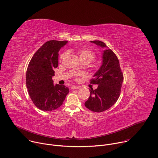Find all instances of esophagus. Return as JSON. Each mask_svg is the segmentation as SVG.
Masks as SVG:
<instances>
[{
  "label": "esophagus",
  "mask_w": 158,
  "mask_h": 158,
  "mask_svg": "<svg viewBox=\"0 0 158 158\" xmlns=\"http://www.w3.org/2000/svg\"><path fill=\"white\" fill-rule=\"evenodd\" d=\"M80 87L79 86H76V85H73L71 86V89H79Z\"/></svg>",
  "instance_id": "34e87169"
}]
</instances>
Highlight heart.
Here are the masks:
<instances>
[{"mask_svg":"<svg viewBox=\"0 0 158 158\" xmlns=\"http://www.w3.org/2000/svg\"><path fill=\"white\" fill-rule=\"evenodd\" d=\"M80 59L83 62H87L89 63L91 62L95 58V55L93 51L91 50L85 49V48H79L77 51ZM66 56V53H64L62 54L60 57V59H62L65 56ZM79 67H77V70H79Z\"/></svg>","mask_w":158,"mask_h":158,"instance_id":"b5f03b06","label":"heart"}]
</instances>
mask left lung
<instances>
[{"label": "left lung", "mask_w": 158, "mask_h": 158, "mask_svg": "<svg viewBox=\"0 0 158 158\" xmlns=\"http://www.w3.org/2000/svg\"><path fill=\"white\" fill-rule=\"evenodd\" d=\"M90 42L104 50L102 51L101 65L91 81L92 84H97L98 88L89 89L90 96L84 105L89 110L101 112L112 107L118 101L123 82V75L117 56L106 44L99 40Z\"/></svg>", "instance_id": "obj_1"}]
</instances>
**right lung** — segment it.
<instances>
[{
  "label": "right lung",
  "instance_id": "add662e5",
  "mask_svg": "<svg viewBox=\"0 0 158 158\" xmlns=\"http://www.w3.org/2000/svg\"><path fill=\"white\" fill-rule=\"evenodd\" d=\"M68 42L51 40L42 45L32 57L26 72V85L35 106L44 111L59 108L69 93V88L54 84L52 77L58 66L59 51Z\"/></svg>",
  "mask_w": 158,
  "mask_h": 158
}]
</instances>
